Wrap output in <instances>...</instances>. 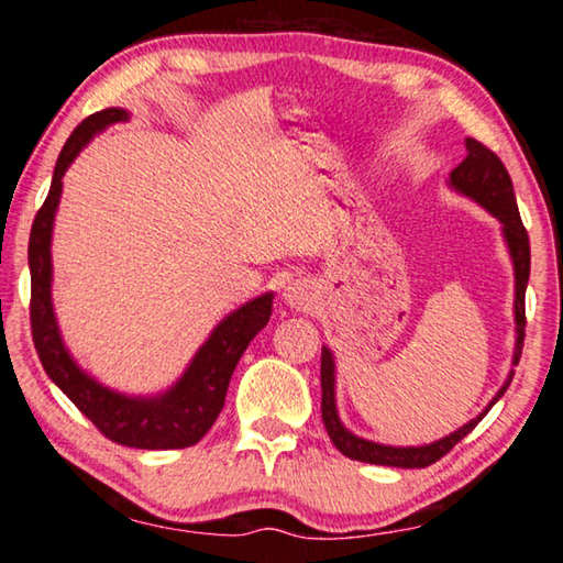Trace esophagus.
<instances>
[{"instance_id":"obj_1","label":"esophagus","mask_w":563,"mask_h":563,"mask_svg":"<svg viewBox=\"0 0 563 563\" xmlns=\"http://www.w3.org/2000/svg\"><path fill=\"white\" fill-rule=\"evenodd\" d=\"M283 300H285V305H290V308H295V310H305L312 302V292L308 285L295 280L283 290Z\"/></svg>"}]
</instances>
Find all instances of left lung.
Returning <instances> with one entry per match:
<instances>
[{"mask_svg": "<svg viewBox=\"0 0 563 563\" xmlns=\"http://www.w3.org/2000/svg\"><path fill=\"white\" fill-rule=\"evenodd\" d=\"M466 146V158L462 161L450 174V186L460 190L466 198L479 203L482 208L499 218L504 241H507L511 263H514V320H517V345H514V365H519L521 347H523V328H527V312H523V295H527V283H529V268H531V251H529V235L527 228L521 223L517 196H514V186L509 178V170L504 168L499 156L489 151L476 139H464ZM514 377V369L507 377V383L494 395L492 402L487 405L482 415H476L472 422H466L460 430L452 432L450 437H442L432 444L424 446H387L377 444L369 440H362V437L352 434L345 430V424L340 422L338 407H335V362H332V352L322 347V360H320V385H322V422H325V430L330 434L332 444L338 450L350 456V460L367 462V464H383V466H402V470H422V466H430L437 460L452 450L456 442H462L466 434H470L476 424L482 422L484 415L489 412L494 402L507 393V387Z\"/></svg>", "mask_w": 563, "mask_h": 563, "instance_id": "obj_1", "label": "left lung"}]
</instances>
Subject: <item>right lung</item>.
I'll list each match as a JSON object with an SVG mask.
<instances>
[{"instance_id":"1","label":"right lung","mask_w":563,"mask_h":563,"mask_svg":"<svg viewBox=\"0 0 563 563\" xmlns=\"http://www.w3.org/2000/svg\"><path fill=\"white\" fill-rule=\"evenodd\" d=\"M123 109H103L84 119L66 141L56 158L49 196L34 218L30 235V271H32V338L36 355L52 383L87 415L107 440L136 446V450H184L196 444L211 430L221 415L228 383L238 360L251 340L268 325L273 312V292L245 302L231 316L218 322L196 357L190 360L184 377L158 397H129L103 387L76 365L64 347L59 325L52 305V228L62 198V178L79 151L89 144L93 133L126 121Z\"/></svg>"}]
</instances>
